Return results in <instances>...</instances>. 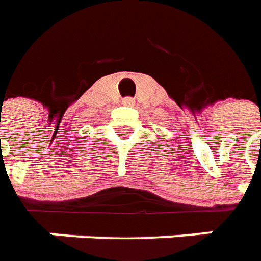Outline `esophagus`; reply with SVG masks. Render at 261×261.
Masks as SVG:
<instances>
[{"label":"esophagus","mask_w":261,"mask_h":261,"mask_svg":"<svg viewBox=\"0 0 261 261\" xmlns=\"http://www.w3.org/2000/svg\"><path fill=\"white\" fill-rule=\"evenodd\" d=\"M122 103H125V105H134V99L133 98H125Z\"/></svg>","instance_id":"esophagus-1"}]
</instances>
